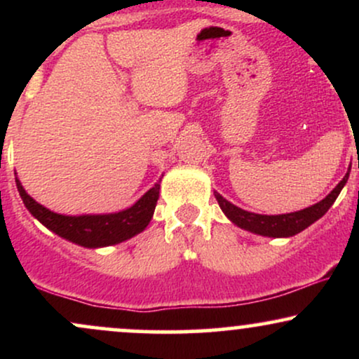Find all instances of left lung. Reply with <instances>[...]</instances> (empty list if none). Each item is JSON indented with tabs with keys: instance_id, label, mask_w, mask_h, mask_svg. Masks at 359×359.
<instances>
[{
	"instance_id": "obj_1",
	"label": "left lung",
	"mask_w": 359,
	"mask_h": 359,
	"mask_svg": "<svg viewBox=\"0 0 359 359\" xmlns=\"http://www.w3.org/2000/svg\"><path fill=\"white\" fill-rule=\"evenodd\" d=\"M349 172L344 175V179L341 180L339 184L336 185L334 191L329 194L325 199L320 201L311 208L302 209V211L290 212V214H278V216H265V214H255L243 211V209L236 208V205L228 203L224 197L219 196L217 192H214L217 203H219V208L222 212L231 219L234 224L240 226V228L246 229V231L262 234V236H271V238H285V236H294L300 231L311 226L312 222L323 217L325 212L329 211L334 201L339 196L341 189L344 187V184L348 182Z\"/></svg>"
}]
</instances>
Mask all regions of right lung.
Masks as SVG:
<instances>
[{
  "label": "right lung",
  "instance_id": "1",
  "mask_svg": "<svg viewBox=\"0 0 359 359\" xmlns=\"http://www.w3.org/2000/svg\"><path fill=\"white\" fill-rule=\"evenodd\" d=\"M20 196L23 204L34 216L65 240L77 243L86 248H100V246L116 245L130 240L135 234L142 233L154 216L156 201H158L160 184H155L137 204L121 212L100 214V216H62V214L48 211L47 208L35 203L23 185L16 179Z\"/></svg>",
  "mask_w": 359,
  "mask_h": 359
}]
</instances>
